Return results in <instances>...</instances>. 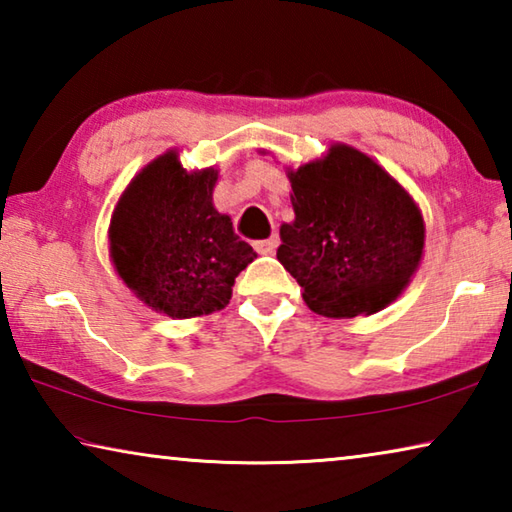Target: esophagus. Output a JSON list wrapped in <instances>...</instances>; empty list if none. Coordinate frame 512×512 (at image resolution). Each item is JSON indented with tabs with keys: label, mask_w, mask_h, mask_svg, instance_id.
<instances>
[{
	"label": "esophagus",
	"mask_w": 512,
	"mask_h": 512,
	"mask_svg": "<svg viewBox=\"0 0 512 512\" xmlns=\"http://www.w3.org/2000/svg\"><path fill=\"white\" fill-rule=\"evenodd\" d=\"M277 246H280V237H277V235L262 239V241H255V250L259 255H273Z\"/></svg>",
	"instance_id": "1"
}]
</instances>
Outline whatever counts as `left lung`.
<instances>
[{"mask_svg": "<svg viewBox=\"0 0 512 512\" xmlns=\"http://www.w3.org/2000/svg\"><path fill=\"white\" fill-rule=\"evenodd\" d=\"M296 221L280 228L277 259L320 316L375 314L400 296L420 264L418 205L368 155L334 144L289 173Z\"/></svg>", "mask_w": 512, "mask_h": 512, "instance_id": "left-lung-1", "label": "left lung"}]
</instances>
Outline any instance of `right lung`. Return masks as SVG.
<instances>
[{
    "label": "right lung",
    "instance_id": "1",
    "mask_svg": "<svg viewBox=\"0 0 512 512\" xmlns=\"http://www.w3.org/2000/svg\"><path fill=\"white\" fill-rule=\"evenodd\" d=\"M216 171L187 173L169 151L119 198L110 253L121 280L155 311L192 318L223 309L235 277L257 257L212 205Z\"/></svg>",
    "mask_w": 512,
    "mask_h": 512
}]
</instances>
